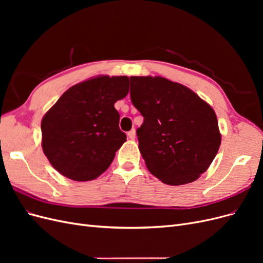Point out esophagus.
<instances>
[{
    "mask_svg": "<svg viewBox=\"0 0 263 263\" xmlns=\"http://www.w3.org/2000/svg\"><path fill=\"white\" fill-rule=\"evenodd\" d=\"M127 135H128V137H129L130 139H135V137H136V130L132 129V130L128 132V134H127Z\"/></svg>",
    "mask_w": 263,
    "mask_h": 263,
    "instance_id": "obj_1",
    "label": "esophagus"
}]
</instances>
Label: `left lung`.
Instances as JSON below:
<instances>
[{"mask_svg":"<svg viewBox=\"0 0 263 263\" xmlns=\"http://www.w3.org/2000/svg\"><path fill=\"white\" fill-rule=\"evenodd\" d=\"M130 99L144 116L137 129L148 170L169 185L195 181L221 141L212 106L189 87L162 77H130Z\"/></svg>","mask_w":263,"mask_h":263,"instance_id":"obj_1","label":"left lung"}]
</instances>
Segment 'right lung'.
Instances as JSON below:
<instances>
[{
  "label": "right lung",
  "instance_id": "add662e5",
  "mask_svg": "<svg viewBox=\"0 0 263 263\" xmlns=\"http://www.w3.org/2000/svg\"><path fill=\"white\" fill-rule=\"evenodd\" d=\"M128 77L98 76L71 86L42 121V147L53 168L91 181L112 163L126 141L114 104L129 91Z\"/></svg>",
  "mask_w": 263,
  "mask_h": 263
}]
</instances>
